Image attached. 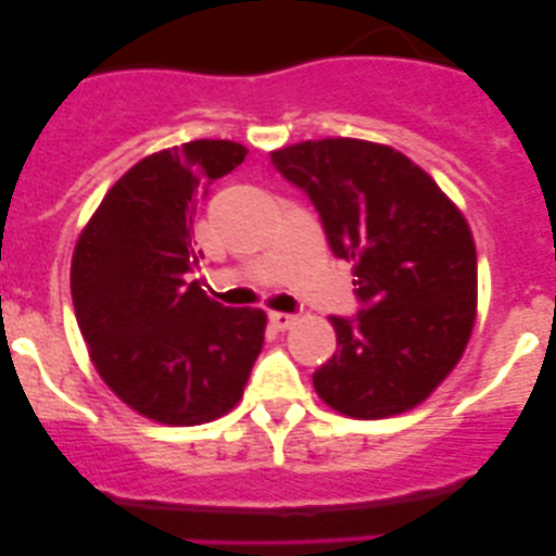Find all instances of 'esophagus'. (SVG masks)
Here are the masks:
<instances>
[{
	"instance_id": "esophagus-1",
	"label": "esophagus",
	"mask_w": 556,
	"mask_h": 556,
	"mask_svg": "<svg viewBox=\"0 0 556 556\" xmlns=\"http://www.w3.org/2000/svg\"><path fill=\"white\" fill-rule=\"evenodd\" d=\"M268 323H271L277 330H290L295 323H299V317L288 312H268Z\"/></svg>"
}]
</instances>
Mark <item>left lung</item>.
Wrapping results in <instances>:
<instances>
[{"label":"left lung","instance_id":"left-lung-1","mask_svg":"<svg viewBox=\"0 0 556 556\" xmlns=\"http://www.w3.org/2000/svg\"><path fill=\"white\" fill-rule=\"evenodd\" d=\"M271 164L309 195L361 301L355 317H330L339 350L314 371V390L355 419L408 412L450 377L473 330L468 223L428 172L387 144L319 139L274 150Z\"/></svg>","mask_w":556,"mask_h":556}]
</instances>
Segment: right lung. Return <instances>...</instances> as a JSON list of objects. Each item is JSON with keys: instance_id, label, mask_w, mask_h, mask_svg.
Segmentation results:
<instances>
[{"instance_id": "1", "label": "right lung", "mask_w": 556, "mask_h": 556, "mask_svg": "<svg viewBox=\"0 0 556 556\" xmlns=\"http://www.w3.org/2000/svg\"><path fill=\"white\" fill-rule=\"evenodd\" d=\"M244 144L195 139L131 166L72 255V304L106 387L142 417L201 425L231 412L263 350V309H228L201 290L193 215Z\"/></svg>"}]
</instances>
